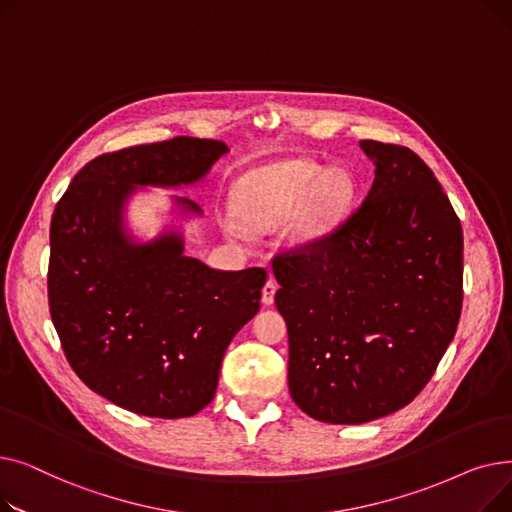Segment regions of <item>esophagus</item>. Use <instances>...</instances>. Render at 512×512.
<instances>
[{"label": "esophagus", "mask_w": 512, "mask_h": 512, "mask_svg": "<svg viewBox=\"0 0 512 512\" xmlns=\"http://www.w3.org/2000/svg\"><path fill=\"white\" fill-rule=\"evenodd\" d=\"M276 290H278V284H276V280H267L265 282V286H263V290H261V303L263 305H272L274 303V297H276Z\"/></svg>", "instance_id": "esophagus-1"}]
</instances>
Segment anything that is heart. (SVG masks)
I'll return each mask as SVG.
<instances>
[{
  "instance_id": "heart-1",
  "label": "heart",
  "mask_w": 512,
  "mask_h": 512,
  "mask_svg": "<svg viewBox=\"0 0 512 512\" xmlns=\"http://www.w3.org/2000/svg\"><path fill=\"white\" fill-rule=\"evenodd\" d=\"M353 197L355 180L348 172H326L315 161L294 159L242 174L234 184L232 209L238 222L253 232H270L299 212L290 242L305 249L334 232ZM234 234L242 236L240 230Z\"/></svg>"
}]
</instances>
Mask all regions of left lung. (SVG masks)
Segmentation results:
<instances>
[{
  "instance_id": "1",
  "label": "left lung",
  "mask_w": 512,
  "mask_h": 512,
  "mask_svg": "<svg viewBox=\"0 0 512 512\" xmlns=\"http://www.w3.org/2000/svg\"><path fill=\"white\" fill-rule=\"evenodd\" d=\"M361 149L375 166L361 207L317 245L272 261L290 396L338 425L407 407L463 307V228L434 172L407 147Z\"/></svg>"
}]
</instances>
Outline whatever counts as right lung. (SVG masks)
Wrapping results in <instances>:
<instances>
[{"mask_svg": "<svg viewBox=\"0 0 512 512\" xmlns=\"http://www.w3.org/2000/svg\"><path fill=\"white\" fill-rule=\"evenodd\" d=\"M228 147L176 137L105 153L80 170L49 228L51 321L74 373L93 392L145 417L180 419L207 407L236 332L259 311L265 270H211L168 228L139 240L126 228L145 186L201 182ZM180 215L201 207L172 197Z\"/></svg>", "mask_w": 512, "mask_h": 512, "instance_id": "right-lung-1", "label": "right lung"}]
</instances>
